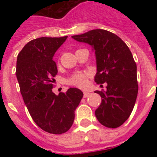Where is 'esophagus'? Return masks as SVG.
<instances>
[{"instance_id":"obj_1","label":"esophagus","mask_w":157,"mask_h":157,"mask_svg":"<svg viewBox=\"0 0 157 157\" xmlns=\"http://www.w3.org/2000/svg\"><path fill=\"white\" fill-rule=\"evenodd\" d=\"M89 95H90V93H89V92H83V97H84V98H87Z\"/></svg>"}]
</instances>
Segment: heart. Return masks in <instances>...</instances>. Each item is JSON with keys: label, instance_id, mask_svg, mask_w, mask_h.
<instances>
[{"label": "heart", "instance_id": "obj_1", "mask_svg": "<svg viewBox=\"0 0 157 157\" xmlns=\"http://www.w3.org/2000/svg\"><path fill=\"white\" fill-rule=\"evenodd\" d=\"M88 72H76L67 80L69 85L74 86L80 88H84L87 85V79H88Z\"/></svg>", "mask_w": 157, "mask_h": 157}]
</instances>
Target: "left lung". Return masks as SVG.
Here are the masks:
<instances>
[{
  "label": "left lung",
  "mask_w": 157,
  "mask_h": 157,
  "mask_svg": "<svg viewBox=\"0 0 157 157\" xmlns=\"http://www.w3.org/2000/svg\"><path fill=\"white\" fill-rule=\"evenodd\" d=\"M72 38L92 45L97 59L95 82L107 83L105 92H95L102 98L96 117L103 126L118 128L131 114L138 94L137 66L131 51L119 37L104 29Z\"/></svg>",
  "instance_id": "8db88e82"
}]
</instances>
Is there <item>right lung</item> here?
<instances>
[{
	"instance_id": "right-lung-1",
	"label": "right lung",
	"mask_w": 157,
	"mask_h": 157,
	"mask_svg": "<svg viewBox=\"0 0 157 157\" xmlns=\"http://www.w3.org/2000/svg\"><path fill=\"white\" fill-rule=\"evenodd\" d=\"M67 36L42 37L33 39L17 55L16 75L27 109L35 124L43 130L61 135L71 128L75 110L83 97L78 88L55 95L52 89L57 66L53 60L55 53Z\"/></svg>"
}]
</instances>
